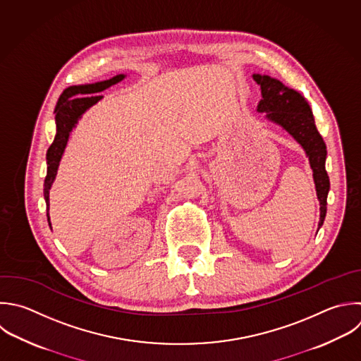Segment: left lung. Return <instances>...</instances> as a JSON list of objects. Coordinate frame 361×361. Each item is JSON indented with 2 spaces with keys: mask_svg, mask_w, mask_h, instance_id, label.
<instances>
[{
  "mask_svg": "<svg viewBox=\"0 0 361 361\" xmlns=\"http://www.w3.org/2000/svg\"><path fill=\"white\" fill-rule=\"evenodd\" d=\"M252 79L259 85L262 96L257 111L267 113L269 121H274L286 130L302 145L309 158L320 204V228L326 217V200L330 182L324 168L327 154L326 144L314 126L310 106L302 94L286 87L282 82L274 78L267 75H252Z\"/></svg>",
  "mask_w": 361,
  "mask_h": 361,
  "instance_id": "1",
  "label": "left lung"
}]
</instances>
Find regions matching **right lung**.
<instances>
[{"instance_id":"add662e5","label":"right lung","mask_w":361,"mask_h":361,"mask_svg":"<svg viewBox=\"0 0 361 361\" xmlns=\"http://www.w3.org/2000/svg\"><path fill=\"white\" fill-rule=\"evenodd\" d=\"M126 78V75H117L109 80L92 83V85H79V86H71L63 90L61 94L56 107H55V121H56V135L47 152V164H48V172L44 183V196L47 202V210H48V223L51 226L49 220V190L51 186L56 178L59 162L62 159V155L65 152L68 140L71 137L72 130L76 127L78 121L82 118V116L97 102L103 99V96H99L97 93L109 89L110 86L121 82Z\"/></svg>"}]
</instances>
